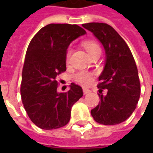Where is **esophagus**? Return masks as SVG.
<instances>
[{
	"label": "esophagus",
	"instance_id": "34e87169",
	"mask_svg": "<svg viewBox=\"0 0 153 153\" xmlns=\"http://www.w3.org/2000/svg\"><path fill=\"white\" fill-rule=\"evenodd\" d=\"M91 91L89 89H88V88H83V94H87V93H89Z\"/></svg>",
	"mask_w": 153,
	"mask_h": 153
}]
</instances>
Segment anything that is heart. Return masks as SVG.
I'll return each instance as SVG.
<instances>
[{
	"label": "heart",
	"instance_id": "obj_1",
	"mask_svg": "<svg viewBox=\"0 0 153 153\" xmlns=\"http://www.w3.org/2000/svg\"><path fill=\"white\" fill-rule=\"evenodd\" d=\"M83 45L90 56H93V54L97 53V52H101V47L98 45V43L94 42V41H85L83 43ZM72 51H72L71 48L67 49L66 53H65V60H66V62L70 61V57H71V55H72ZM93 77V74L92 73L86 72V71H79V72H77V73L74 74V79L79 84H81V85H83V86H87L90 83Z\"/></svg>",
	"mask_w": 153,
	"mask_h": 153
}]
</instances>
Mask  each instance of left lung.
<instances>
[{
  "mask_svg": "<svg viewBox=\"0 0 153 153\" xmlns=\"http://www.w3.org/2000/svg\"><path fill=\"white\" fill-rule=\"evenodd\" d=\"M83 27L102 43L106 60L98 78L100 102L91 111L95 121L113 125L125 121L137 106L141 88L138 69L131 51L125 40L107 24L88 23ZM107 89L106 94L102 93Z\"/></svg>",
  "mask_w": 153,
  "mask_h": 153,
  "instance_id": "1",
  "label": "left lung"
}]
</instances>
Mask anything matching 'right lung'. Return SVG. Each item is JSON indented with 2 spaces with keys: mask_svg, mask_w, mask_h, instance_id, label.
Here are the masks:
<instances>
[{
  "mask_svg": "<svg viewBox=\"0 0 153 153\" xmlns=\"http://www.w3.org/2000/svg\"><path fill=\"white\" fill-rule=\"evenodd\" d=\"M85 33L76 25L50 24L41 28L28 45L20 94L28 117L39 128L66 125L71 107L83 96L82 88L74 83L68 92L57 93L56 77L66 70L65 53L70 42Z\"/></svg>",
  "mask_w": 153,
  "mask_h": 153,
  "instance_id": "add662e5",
  "label": "right lung"
}]
</instances>
